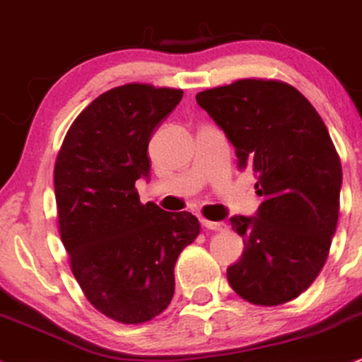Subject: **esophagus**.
Listing matches in <instances>:
<instances>
[{"mask_svg":"<svg viewBox=\"0 0 362 362\" xmlns=\"http://www.w3.org/2000/svg\"><path fill=\"white\" fill-rule=\"evenodd\" d=\"M203 227L208 228V230H215V232H222L227 228V225L223 222H210V220H202Z\"/></svg>","mask_w":362,"mask_h":362,"instance_id":"esophagus-1","label":"esophagus"}]
</instances>
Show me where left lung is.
Wrapping results in <instances>:
<instances>
[{"label": "left lung", "instance_id": "1", "mask_svg": "<svg viewBox=\"0 0 362 362\" xmlns=\"http://www.w3.org/2000/svg\"><path fill=\"white\" fill-rule=\"evenodd\" d=\"M235 147L239 169L256 173L257 216H232L244 252L227 269L237 295L276 307L315 281L339 220L342 165L324 120L291 84L239 79L197 95Z\"/></svg>", "mask_w": 362, "mask_h": 362}]
</instances>
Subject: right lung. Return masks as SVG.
Here are the masks:
<instances>
[{
  "instance_id": "add662e5",
  "label": "right lung",
  "mask_w": 362,
  "mask_h": 362,
  "mask_svg": "<svg viewBox=\"0 0 362 362\" xmlns=\"http://www.w3.org/2000/svg\"><path fill=\"white\" fill-rule=\"evenodd\" d=\"M182 89L129 83L93 100L67 130L55 159L59 233L71 271L103 315L137 325L163 313L174 295V264L198 237L189 211L140 203L148 140Z\"/></svg>"
}]
</instances>
